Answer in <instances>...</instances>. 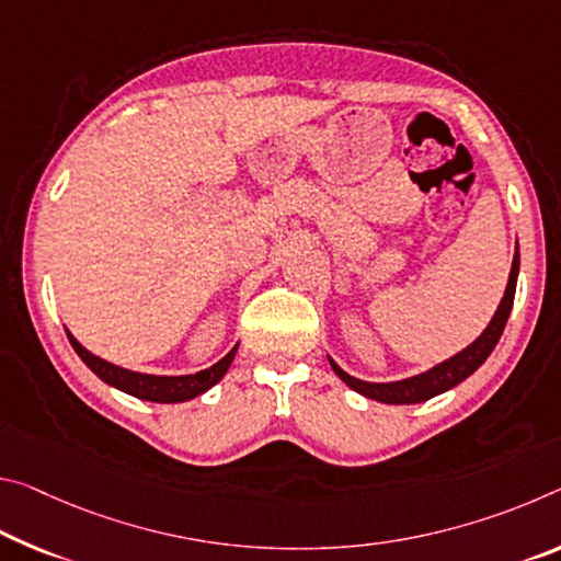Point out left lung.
I'll use <instances>...</instances> for the list:
<instances>
[{
  "label": "left lung",
  "instance_id": "left-lung-1",
  "mask_svg": "<svg viewBox=\"0 0 561 561\" xmlns=\"http://www.w3.org/2000/svg\"><path fill=\"white\" fill-rule=\"evenodd\" d=\"M517 277H519V242H517V249H514L512 272H510V282H506L504 297L500 301V307H496L494 317L489 319V324L484 327V332L479 334L472 344H467L465 350L457 352L455 357L434 364L432 369L422 371V375H414L399 381H364L346 375V371L332 357H329V354L327 359L332 364L334 375L340 377L346 387L354 389V392H359L362 397L375 399V402L420 404V402H426V399L449 392V389L457 387L459 381L472 377L474 371L486 362L489 354L494 352V346L500 342V336L506 327V319H510V312H512L514 291H517Z\"/></svg>",
  "mask_w": 561,
  "mask_h": 561
}]
</instances>
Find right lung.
<instances>
[{"mask_svg":"<svg viewBox=\"0 0 561 561\" xmlns=\"http://www.w3.org/2000/svg\"><path fill=\"white\" fill-rule=\"evenodd\" d=\"M67 336H69V344H72L75 352L79 354V359H82L87 367L104 381V385L119 389L124 394H131L137 399H145V402H157V404L190 402V399L207 392V389L215 387L217 381L227 375L229 364H232L239 346L237 342L217 364H211L209 369L197 371V375L169 377V375H145V371L124 369L119 364L106 362L89 350H84V346L75 340V334L69 332V329H67Z\"/></svg>","mask_w":561,"mask_h":561,"instance_id":"add662e5","label":"right lung"}]
</instances>
